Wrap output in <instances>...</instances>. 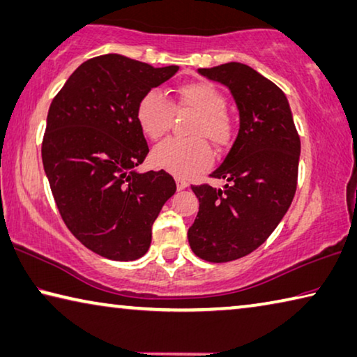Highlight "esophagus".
<instances>
[{
  "instance_id": "obj_1",
  "label": "esophagus",
  "mask_w": 357,
  "mask_h": 357,
  "mask_svg": "<svg viewBox=\"0 0 357 357\" xmlns=\"http://www.w3.org/2000/svg\"><path fill=\"white\" fill-rule=\"evenodd\" d=\"M189 185V183L188 181H184V179H181V178H176V188H178V190H183V189H185Z\"/></svg>"
}]
</instances>
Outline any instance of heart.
I'll return each mask as SVG.
<instances>
[{
  "mask_svg": "<svg viewBox=\"0 0 357 357\" xmlns=\"http://www.w3.org/2000/svg\"><path fill=\"white\" fill-rule=\"evenodd\" d=\"M225 97L222 92L209 82L181 84L169 101L157 90H149L139 98L137 119L146 137L160 139L172 128L174 111L195 112L189 127V135L194 138H172L158 144L152 152V162L158 168L188 178L209 167L213 160L209 139L216 148H224L231 139L234 123L225 111Z\"/></svg>",
  "mask_w": 357,
  "mask_h": 357,
  "instance_id": "obj_1",
  "label": "heart"
}]
</instances>
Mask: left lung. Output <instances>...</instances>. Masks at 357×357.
Masks as SVG:
<instances>
[{"mask_svg":"<svg viewBox=\"0 0 357 357\" xmlns=\"http://www.w3.org/2000/svg\"><path fill=\"white\" fill-rule=\"evenodd\" d=\"M199 73L229 87L240 130L224 162L209 174L227 184L190 185L200 206L188 238L200 259L230 262L257 250L289 209L301 138L286 95L251 66L230 61Z\"/></svg>","mask_w":357,"mask_h":357,"instance_id":"obj_1","label":"left lung"}]
</instances>
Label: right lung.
<instances>
[{
    "mask_svg": "<svg viewBox=\"0 0 357 357\" xmlns=\"http://www.w3.org/2000/svg\"><path fill=\"white\" fill-rule=\"evenodd\" d=\"M178 70L100 55L84 61L50 103L44 172L66 227L101 257L126 262L144 256L152 224L176 192L167 172L138 173L135 167L149 152L138 101Z\"/></svg>",
    "mask_w": 357,
    "mask_h": 357,
    "instance_id": "add662e5",
    "label": "right lung"
}]
</instances>
